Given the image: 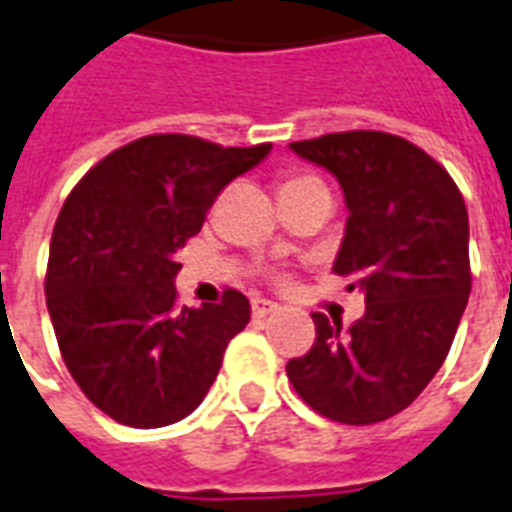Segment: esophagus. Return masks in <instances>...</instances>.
I'll return each instance as SVG.
<instances>
[{
    "instance_id": "34e87169",
    "label": "esophagus",
    "mask_w": 512,
    "mask_h": 512,
    "mask_svg": "<svg viewBox=\"0 0 512 512\" xmlns=\"http://www.w3.org/2000/svg\"><path fill=\"white\" fill-rule=\"evenodd\" d=\"M281 307L276 305V302H270V299H263V297H252V315L255 318H265V315L270 313H278Z\"/></svg>"
}]
</instances>
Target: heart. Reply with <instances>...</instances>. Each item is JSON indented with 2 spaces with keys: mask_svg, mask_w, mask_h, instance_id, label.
Wrapping results in <instances>:
<instances>
[{
  "mask_svg": "<svg viewBox=\"0 0 512 512\" xmlns=\"http://www.w3.org/2000/svg\"><path fill=\"white\" fill-rule=\"evenodd\" d=\"M302 181H313V178H307V176H292V178H286L284 184L281 186H289V184H302Z\"/></svg>",
  "mask_w": 512,
  "mask_h": 512,
  "instance_id": "obj_1",
  "label": "heart"
}]
</instances>
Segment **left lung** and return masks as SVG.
<instances>
[{
	"instance_id": "left-lung-1",
	"label": "left lung",
	"mask_w": 512,
	"mask_h": 512,
	"mask_svg": "<svg viewBox=\"0 0 512 512\" xmlns=\"http://www.w3.org/2000/svg\"><path fill=\"white\" fill-rule=\"evenodd\" d=\"M289 147L342 184L350 218L334 273L365 294V315L344 331L313 313V347L286 376L315 413L371 426L402 413L450 352L471 294L468 210L450 173L402 136L344 131Z\"/></svg>"
}]
</instances>
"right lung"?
Instances as JSON below:
<instances>
[{
  "instance_id": "add662e5",
  "label": "right lung",
  "mask_w": 512,
  "mask_h": 512,
  "mask_svg": "<svg viewBox=\"0 0 512 512\" xmlns=\"http://www.w3.org/2000/svg\"><path fill=\"white\" fill-rule=\"evenodd\" d=\"M270 144L220 147L186 134L141 136L99 160L65 199L44 294L60 355L81 392L134 429L176 423L205 400L249 299L178 307L176 252Z\"/></svg>"
}]
</instances>
